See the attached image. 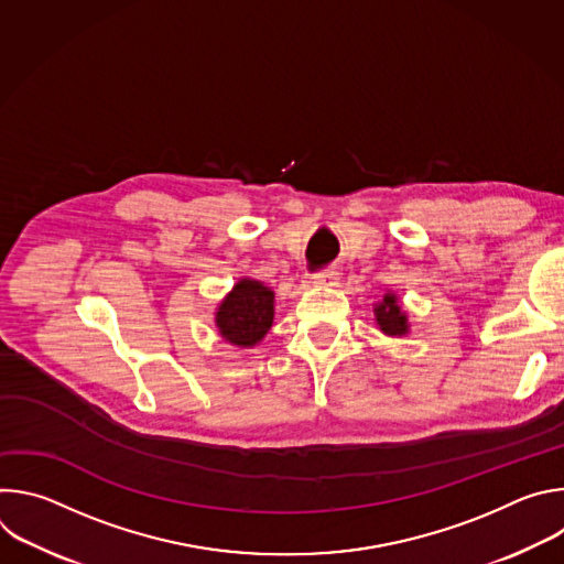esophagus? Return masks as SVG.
<instances>
[{
  "instance_id": "1",
  "label": "esophagus",
  "mask_w": 564,
  "mask_h": 564,
  "mask_svg": "<svg viewBox=\"0 0 564 564\" xmlns=\"http://www.w3.org/2000/svg\"><path fill=\"white\" fill-rule=\"evenodd\" d=\"M337 279H339V274L335 270H321L310 276L312 285H318V288H333V285H337Z\"/></svg>"
}]
</instances>
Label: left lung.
Listing matches in <instances>:
<instances>
[{"label":"left lung","instance_id":"1","mask_svg":"<svg viewBox=\"0 0 564 564\" xmlns=\"http://www.w3.org/2000/svg\"><path fill=\"white\" fill-rule=\"evenodd\" d=\"M375 316H377V324L386 335L399 337V335H406L409 324H406V314L401 312L397 296L394 294H386L383 301L375 307Z\"/></svg>","mask_w":564,"mask_h":564}]
</instances>
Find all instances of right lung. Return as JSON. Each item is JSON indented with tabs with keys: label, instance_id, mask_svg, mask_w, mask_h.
Masks as SVG:
<instances>
[{
	"label": "right lung",
	"instance_id": "right-lung-1",
	"mask_svg": "<svg viewBox=\"0 0 564 564\" xmlns=\"http://www.w3.org/2000/svg\"><path fill=\"white\" fill-rule=\"evenodd\" d=\"M274 292L259 281L243 279L234 285L216 312V326L225 341L254 346L272 328Z\"/></svg>",
	"mask_w": 564,
	"mask_h": 564
}]
</instances>
